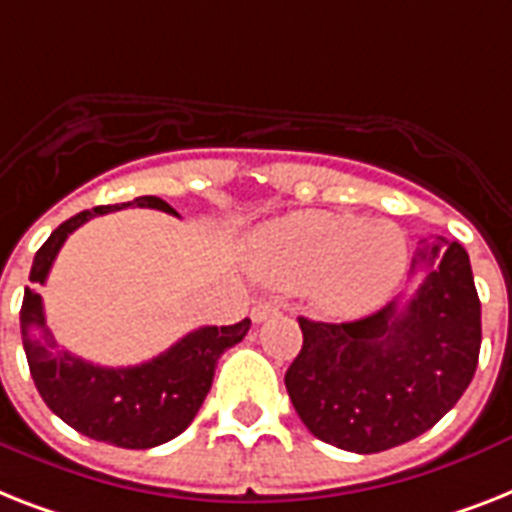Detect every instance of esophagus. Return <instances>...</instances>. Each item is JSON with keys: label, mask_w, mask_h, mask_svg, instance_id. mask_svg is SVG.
Instances as JSON below:
<instances>
[{"label": "esophagus", "mask_w": 512, "mask_h": 512, "mask_svg": "<svg viewBox=\"0 0 512 512\" xmlns=\"http://www.w3.org/2000/svg\"><path fill=\"white\" fill-rule=\"evenodd\" d=\"M278 313V305H273V302H257L255 307H252V321L255 323H263L268 321L270 315Z\"/></svg>", "instance_id": "esophagus-1"}]
</instances>
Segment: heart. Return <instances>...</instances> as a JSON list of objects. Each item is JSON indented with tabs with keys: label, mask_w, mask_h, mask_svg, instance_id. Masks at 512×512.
I'll return each mask as SVG.
<instances>
[{
	"label": "heart",
	"mask_w": 512,
	"mask_h": 512,
	"mask_svg": "<svg viewBox=\"0 0 512 512\" xmlns=\"http://www.w3.org/2000/svg\"><path fill=\"white\" fill-rule=\"evenodd\" d=\"M407 244L389 220L344 213H297L252 239V265L273 284L305 286L334 313L384 302L405 273Z\"/></svg>",
	"instance_id": "heart-1"
}]
</instances>
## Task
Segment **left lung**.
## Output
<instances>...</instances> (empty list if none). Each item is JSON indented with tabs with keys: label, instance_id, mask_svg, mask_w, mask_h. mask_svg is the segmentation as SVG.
I'll use <instances>...</instances> for the list:
<instances>
[{
	"label": "left lung",
	"instance_id": "obj_1",
	"mask_svg": "<svg viewBox=\"0 0 512 512\" xmlns=\"http://www.w3.org/2000/svg\"><path fill=\"white\" fill-rule=\"evenodd\" d=\"M421 284L350 323L299 318L302 350L286 392L310 434L371 455L429 431L471 384L481 350V302L458 242L426 236L413 255Z\"/></svg>",
	"mask_w": 512,
	"mask_h": 512
}]
</instances>
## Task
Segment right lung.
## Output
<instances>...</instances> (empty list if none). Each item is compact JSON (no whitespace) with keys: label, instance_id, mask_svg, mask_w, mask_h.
<instances>
[{"label":"right lung","instance_id":"obj_1","mask_svg":"<svg viewBox=\"0 0 512 512\" xmlns=\"http://www.w3.org/2000/svg\"><path fill=\"white\" fill-rule=\"evenodd\" d=\"M131 205L178 215L160 197H136L126 205L83 210L60 223L33 257L28 276L31 286H26L20 307V331L33 384L57 418L97 442L126 450H149L176 439L194 421L213 386L220 355L247 336L249 318L234 326L197 328L149 363L128 368L86 363L68 350H60L44 321L41 294L33 286L47 281L54 257L78 226Z\"/></svg>","mask_w":512,"mask_h":512}]
</instances>
